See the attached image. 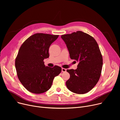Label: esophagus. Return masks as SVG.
<instances>
[{
    "label": "esophagus",
    "instance_id": "esophagus-1",
    "mask_svg": "<svg viewBox=\"0 0 120 120\" xmlns=\"http://www.w3.org/2000/svg\"><path fill=\"white\" fill-rule=\"evenodd\" d=\"M67 71V70L66 68H62V71L63 72H66Z\"/></svg>",
    "mask_w": 120,
    "mask_h": 120
}]
</instances>
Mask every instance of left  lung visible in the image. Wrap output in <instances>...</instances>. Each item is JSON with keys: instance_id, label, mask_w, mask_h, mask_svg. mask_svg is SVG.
<instances>
[{"instance_id": "8db88e82", "label": "left lung", "mask_w": 120, "mask_h": 120, "mask_svg": "<svg viewBox=\"0 0 120 120\" xmlns=\"http://www.w3.org/2000/svg\"><path fill=\"white\" fill-rule=\"evenodd\" d=\"M71 59L79 62L76 70H67L70 78L66 82L68 89L77 94L91 90L98 82L103 66L99 47L93 37L81 31L61 35Z\"/></svg>"}]
</instances>
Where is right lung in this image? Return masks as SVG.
Instances as JSON below:
<instances>
[{
  "instance_id": "1",
  "label": "right lung",
  "mask_w": 120,
  "mask_h": 120,
  "mask_svg": "<svg viewBox=\"0 0 120 120\" xmlns=\"http://www.w3.org/2000/svg\"><path fill=\"white\" fill-rule=\"evenodd\" d=\"M58 36L35 34L29 37L20 47L15 66L19 80L29 91L40 94L48 91L54 78L61 72V67L45 66L43 61L49 57V48Z\"/></svg>"
}]
</instances>
